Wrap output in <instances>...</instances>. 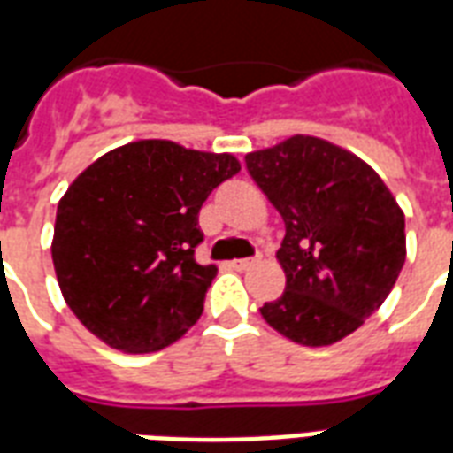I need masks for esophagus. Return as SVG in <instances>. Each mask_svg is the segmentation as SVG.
Masks as SVG:
<instances>
[{"mask_svg": "<svg viewBox=\"0 0 453 453\" xmlns=\"http://www.w3.org/2000/svg\"><path fill=\"white\" fill-rule=\"evenodd\" d=\"M256 263H258V258H239L231 260V267H234V270H250Z\"/></svg>", "mask_w": 453, "mask_h": 453, "instance_id": "obj_1", "label": "esophagus"}]
</instances>
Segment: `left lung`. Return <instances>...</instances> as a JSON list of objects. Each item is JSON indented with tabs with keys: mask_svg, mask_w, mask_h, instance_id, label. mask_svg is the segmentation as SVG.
Wrapping results in <instances>:
<instances>
[{
	"mask_svg": "<svg viewBox=\"0 0 453 453\" xmlns=\"http://www.w3.org/2000/svg\"><path fill=\"white\" fill-rule=\"evenodd\" d=\"M246 166L285 222L277 260L287 285L263 319L306 348L348 338L386 302L405 263L401 204L357 154L311 134L250 151Z\"/></svg>",
	"mask_w": 453,
	"mask_h": 453,
	"instance_id": "obj_1",
	"label": "left lung"
}]
</instances>
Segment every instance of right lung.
Segmentation results:
<instances>
[{"label":"right lung","instance_id":"add662e5","mask_svg":"<svg viewBox=\"0 0 453 453\" xmlns=\"http://www.w3.org/2000/svg\"><path fill=\"white\" fill-rule=\"evenodd\" d=\"M241 171L234 154L137 140L79 173L58 203L52 265L65 302L105 345L147 355L203 313L217 265H200V207Z\"/></svg>","mask_w":453,"mask_h":453}]
</instances>
